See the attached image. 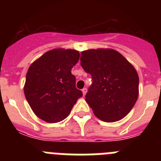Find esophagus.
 Instances as JSON below:
<instances>
[{
	"label": "esophagus",
	"instance_id": "esophagus-1",
	"mask_svg": "<svg viewBox=\"0 0 161 161\" xmlns=\"http://www.w3.org/2000/svg\"><path fill=\"white\" fill-rule=\"evenodd\" d=\"M82 94H83V96H85L86 94V92H87V89L86 88H83L82 90Z\"/></svg>",
	"mask_w": 161,
	"mask_h": 161
}]
</instances>
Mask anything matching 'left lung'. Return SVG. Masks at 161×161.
Segmentation results:
<instances>
[{
  "label": "left lung",
  "instance_id": "1",
  "mask_svg": "<svg viewBox=\"0 0 161 161\" xmlns=\"http://www.w3.org/2000/svg\"><path fill=\"white\" fill-rule=\"evenodd\" d=\"M80 61L84 71L92 76L86 101L94 114L106 122L125 118L139 96V76L135 68L112 49L84 50Z\"/></svg>",
  "mask_w": 161,
  "mask_h": 161
}]
</instances>
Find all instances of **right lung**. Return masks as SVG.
Segmentation results:
<instances>
[{
	"label": "right lung",
	"instance_id": "add662e5",
	"mask_svg": "<svg viewBox=\"0 0 161 161\" xmlns=\"http://www.w3.org/2000/svg\"><path fill=\"white\" fill-rule=\"evenodd\" d=\"M79 57L75 50L53 49L29 68L24 93L32 111L40 119L49 123L61 121L82 97L71 72Z\"/></svg>",
	"mask_w": 161,
	"mask_h": 161
}]
</instances>
